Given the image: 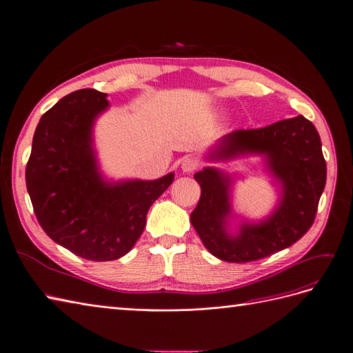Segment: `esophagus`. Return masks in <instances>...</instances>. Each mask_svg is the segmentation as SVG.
I'll return each mask as SVG.
<instances>
[{"instance_id":"obj_1","label":"esophagus","mask_w":353,"mask_h":353,"mask_svg":"<svg viewBox=\"0 0 353 353\" xmlns=\"http://www.w3.org/2000/svg\"><path fill=\"white\" fill-rule=\"evenodd\" d=\"M198 167H199V161L194 159V157H185V159L181 160V170H183L185 173H192Z\"/></svg>"}]
</instances>
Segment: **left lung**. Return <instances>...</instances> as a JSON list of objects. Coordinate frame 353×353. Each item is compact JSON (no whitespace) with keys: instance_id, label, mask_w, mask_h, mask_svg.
<instances>
[{"instance_id":"left-lung-1","label":"left lung","mask_w":353,"mask_h":353,"mask_svg":"<svg viewBox=\"0 0 353 353\" xmlns=\"http://www.w3.org/2000/svg\"><path fill=\"white\" fill-rule=\"evenodd\" d=\"M243 154L263 155L282 192L269 218L259 224L243 223L237 234L227 228L231 216L230 176L214 167L194 174L202 192L190 214L192 225L208 252L231 263L253 262L296 243L314 223L325 186L320 135L304 116L260 129L232 130L219 141L210 157L230 160Z\"/></svg>"}]
</instances>
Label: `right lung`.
Returning a JSON list of instances; mask_svg holds the SVG:
<instances>
[{
    "label": "right lung",
    "instance_id": "obj_1",
    "mask_svg": "<svg viewBox=\"0 0 353 353\" xmlns=\"http://www.w3.org/2000/svg\"><path fill=\"white\" fill-rule=\"evenodd\" d=\"M94 88L62 97L39 122L26 167V186L39 224L55 243L96 262L125 256L145 228L150 206L173 183L106 181L99 172L93 126L109 106Z\"/></svg>",
    "mask_w": 353,
    "mask_h": 353
}]
</instances>
